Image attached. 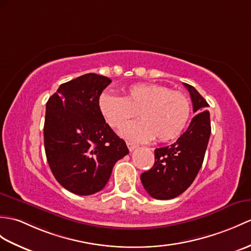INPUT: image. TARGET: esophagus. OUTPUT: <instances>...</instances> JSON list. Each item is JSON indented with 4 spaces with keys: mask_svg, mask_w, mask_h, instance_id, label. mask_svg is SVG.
<instances>
[{
    "mask_svg": "<svg viewBox=\"0 0 251 251\" xmlns=\"http://www.w3.org/2000/svg\"><path fill=\"white\" fill-rule=\"evenodd\" d=\"M126 144H127V147H128V150H129L130 152H132V151L137 148V145H136L135 143L129 142V141H127V142H126Z\"/></svg>",
    "mask_w": 251,
    "mask_h": 251,
    "instance_id": "esophagus-1",
    "label": "esophagus"
}]
</instances>
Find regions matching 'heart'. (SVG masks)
I'll return each mask as SVG.
<instances>
[{
  "instance_id": "heart-1",
  "label": "heart",
  "mask_w": 251,
  "mask_h": 251,
  "mask_svg": "<svg viewBox=\"0 0 251 251\" xmlns=\"http://www.w3.org/2000/svg\"><path fill=\"white\" fill-rule=\"evenodd\" d=\"M124 97L103 92L98 108L107 123L120 129L139 114L141 120L124 127L122 136L147 142L156 138L167 142L177 138L187 125L191 104L184 93L154 83H136L124 91Z\"/></svg>"
}]
</instances>
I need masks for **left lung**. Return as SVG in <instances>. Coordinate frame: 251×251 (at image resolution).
I'll return each mask as SVG.
<instances>
[{
    "label": "left lung",
    "mask_w": 251,
    "mask_h": 251,
    "mask_svg": "<svg viewBox=\"0 0 251 251\" xmlns=\"http://www.w3.org/2000/svg\"><path fill=\"white\" fill-rule=\"evenodd\" d=\"M184 85L197 114L176 142L155 150L154 166L141 174L144 189L158 200L173 199L192 184L202 167L211 136L208 103L194 86Z\"/></svg>",
    "instance_id": "1"
}]
</instances>
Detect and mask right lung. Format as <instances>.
I'll return each instance as SVG.
<instances>
[{
  "instance_id": "right-lung-1",
  "label": "right lung",
  "mask_w": 251,
  "mask_h": 251,
  "mask_svg": "<svg viewBox=\"0 0 251 251\" xmlns=\"http://www.w3.org/2000/svg\"><path fill=\"white\" fill-rule=\"evenodd\" d=\"M111 83L86 74L63 83L46 104L44 141L55 179L75 195L100 191L115 162L129 153L98 108V98Z\"/></svg>"
}]
</instances>
